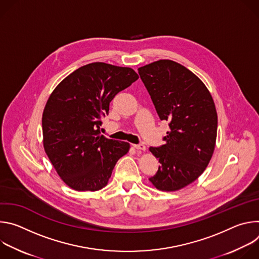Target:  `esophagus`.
I'll return each instance as SVG.
<instances>
[{"label":"esophagus","instance_id":"1","mask_svg":"<svg viewBox=\"0 0 259 259\" xmlns=\"http://www.w3.org/2000/svg\"><path fill=\"white\" fill-rule=\"evenodd\" d=\"M132 146L134 147V149L136 150H139V151H145L146 150V146L144 144H132Z\"/></svg>","mask_w":259,"mask_h":259}]
</instances>
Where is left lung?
<instances>
[{"mask_svg":"<svg viewBox=\"0 0 259 259\" xmlns=\"http://www.w3.org/2000/svg\"><path fill=\"white\" fill-rule=\"evenodd\" d=\"M161 120L169 121L166 143L150 147L159 170L150 178L162 192H176L194 182L215 149L217 113L205 84L186 66L161 59L138 68Z\"/></svg>","mask_w":259,"mask_h":259,"instance_id":"1","label":"left lung"}]
</instances>
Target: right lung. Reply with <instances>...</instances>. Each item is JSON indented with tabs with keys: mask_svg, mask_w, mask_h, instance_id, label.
Listing matches in <instances>:
<instances>
[{
	"mask_svg": "<svg viewBox=\"0 0 259 259\" xmlns=\"http://www.w3.org/2000/svg\"><path fill=\"white\" fill-rule=\"evenodd\" d=\"M138 79L130 67L81 66L50 94L42 117L44 150L62 181L78 192L103 189L130 144L100 135L109 102Z\"/></svg>",
	"mask_w": 259,
	"mask_h": 259,
	"instance_id": "right-lung-1",
	"label": "right lung"
}]
</instances>
